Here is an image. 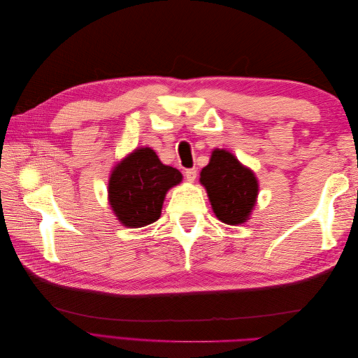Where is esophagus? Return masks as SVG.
Segmentation results:
<instances>
[{
	"label": "esophagus",
	"instance_id": "1",
	"mask_svg": "<svg viewBox=\"0 0 358 358\" xmlns=\"http://www.w3.org/2000/svg\"><path fill=\"white\" fill-rule=\"evenodd\" d=\"M196 178H197V170L196 169H187L185 170V179L188 182H194V180H196Z\"/></svg>",
	"mask_w": 358,
	"mask_h": 358
}]
</instances>
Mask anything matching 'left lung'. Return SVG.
<instances>
[{"mask_svg":"<svg viewBox=\"0 0 358 358\" xmlns=\"http://www.w3.org/2000/svg\"><path fill=\"white\" fill-rule=\"evenodd\" d=\"M200 182L220 221L237 225L249 220L258 196V182L229 150H213L209 164L200 173Z\"/></svg>","mask_w":358,"mask_h":358,"instance_id":"1","label":"left lung"}]
</instances>
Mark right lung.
<instances>
[{
  "label": "right lung",
  "instance_id": "right-lung-1",
  "mask_svg": "<svg viewBox=\"0 0 358 358\" xmlns=\"http://www.w3.org/2000/svg\"><path fill=\"white\" fill-rule=\"evenodd\" d=\"M180 180V171L162 164L152 149H136L110 175L109 201L117 221L128 229L155 222L167 191Z\"/></svg>",
  "mask_w": 358,
  "mask_h": 358
}]
</instances>
